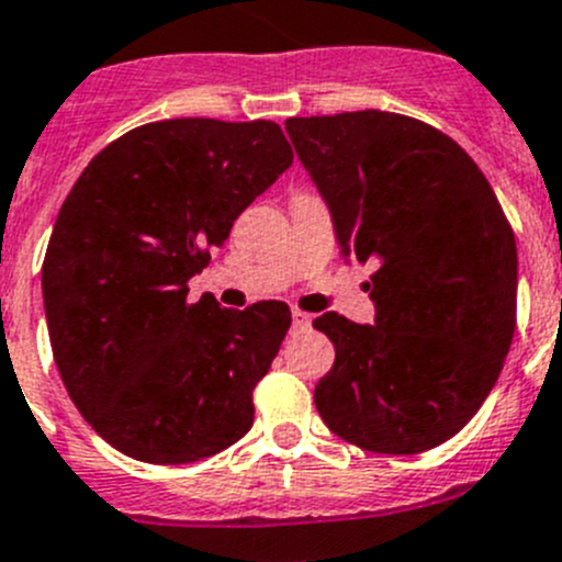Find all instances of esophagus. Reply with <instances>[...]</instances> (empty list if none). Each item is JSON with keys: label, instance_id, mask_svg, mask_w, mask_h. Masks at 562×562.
<instances>
[{"label": "esophagus", "instance_id": "1", "mask_svg": "<svg viewBox=\"0 0 562 562\" xmlns=\"http://www.w3.org/2000/svg\"><path fill=\"white\" fill-rule=\"evenodd\" d=\"M310 321H313V315L302 313V310H293V329H307Z\"/></svg>", "mask_w": 562, "mask_h": 562}]
</instances>
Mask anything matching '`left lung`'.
<instances>
[{"mask_svg": "<svg viewBox=\"0 0 562 562\" xmlns=\"http://www.w3.org/2000/svg\"><path fill=\"white\" fill-rule=\"evenodd\" d=\"M342 258L368 263L375 324L315 318L335 364L315 386L329 431L414 456L448 442L497 384L516 329V238L459 143L395 112L288 117Z\"/></svg>", "mask_w": 562, "mask_h": 562, "instance_id": "left-lung-1", "label": "left lung"}]
</instances>
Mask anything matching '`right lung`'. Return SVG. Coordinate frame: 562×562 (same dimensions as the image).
Instances as JSON below:
<instances>
[{"mask_svg":"<svg viewBox=\"0 0 562 562\" xmlns=\"http://www.w3.org/2000/svg\"><path fill=\"white\" fill-rule=\"evenodd\" d=\"M291 161L271 120H159L109 143L65 198L43 258L48 340L70 401L120 453L192 464L252 428L291 310L189 302V280Z\"/></svg>","mask_w":562,"mask_h":562,"instance_id":"right-lung-1","label":"right lung"}]
</instances>
